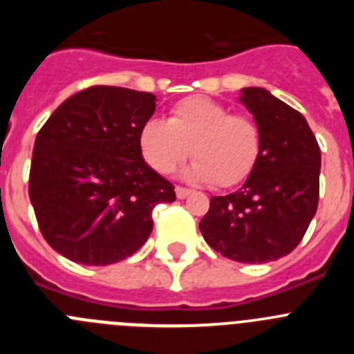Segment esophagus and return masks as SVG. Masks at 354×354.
Segmentation results:
<instances>
[{
  "mask_svg": "<svg viewBox=\"0 0 354 354\" xmlns=\"http://www.w3.org/2000/svg\"><path fill=\"white\" fill-rule=\"evenodd\" d=\"M192 193V189H187V187H183V186H177L175 187V195H177V198H186L187 195Z\"/></svg>",
  "mask_w": 354,
  "mask_h": 354,
  "instance_id": "34e87169",
  "label": "esophagus"
}]
</instances>
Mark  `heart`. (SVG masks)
Segmentation results:
<instances>
[{
  "label": "heart",
  "mask_w": 354,
  "mask_h": 354,
  "mask_svg": "<svg viewBox=\"0 0 354 354\" xmlns=\"http://www.w3.org/2000/svg\"><path fill=\"white\" fill-rule=\"evenodd\" d=\"M140 149L158 174H170L187 158L195 161L186 177L218 187L248 179L262 150L261 127L246 115L209 97H187L171 108L170 118H152L140 131Z\"/></svg>",
  "instance_id": "1"
}]
</instances>
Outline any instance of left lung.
<instances>
[{
	"label": "left lung",
	"mask_w": 354,
	"mask_h": 354,
	"mask_svg": "<svg viewBox=\"0 0 354 354\" xmlns=\"http://www.w3.org/2000/svg\"><path fill=\"white\" fill-rule=\"evenodd\" d=\"M239 101L261 127V158L237 192L212 196L200 232L223 257L262 264L305 236L317 211L321 150L305 117L268 90L243 88Z\"/></svg>",
	"instance_id": "obj_1"
}]
</instances>
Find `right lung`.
<instances>
[{
	"label": "right lung",
	"mask_w": 354,
	"mask_h": 354,
	"mask_svg": "<svg viewBox=\"0 0 354 354\" xmlns=\"http://www.w3.org/2000/svg\"><path fill=\"white\" fill-rule=\"evenodd\" d=\"M154 111L149 92L90 86L62 102L37 134L31 205L44 239L68 261L108 266L131 257L152 232L156 205L175 200L140 149Z\"/></svg>",
	"instance_id": "obj_1"
}]
</instances>
